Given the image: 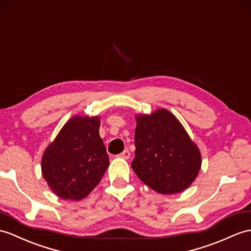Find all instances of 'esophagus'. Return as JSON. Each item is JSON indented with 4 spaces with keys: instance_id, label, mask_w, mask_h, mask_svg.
<instances>
[{
    "instance_id": "1",
    "label": "esophagus",
    "mask_w": 251,
    "mask_h": 251,
    "mask_svg": "<svg viewBox=\"0 0 251 251\" xmlns=\"http://www.w3.org/2000/svg\"><path fill=\"white\" fill-rule=\"evenodd\" d=\"M119 157H122V158H126V160H127V158H130L131 156V153L129 150H125L124 152H121V153L118 155Z\"/></svg>"
}]
</instances>
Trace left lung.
<instances>
[{"instance_id":"obj_1","label":"left lung","mask_w":251,"mask_h":251,"mask_svg":"<svg viewBox=\"0 0 251 251\" xmlns=\"http://www.w3.org/2000/svg\"><path fill=\"white\" fill-rule=\"evenodd\" d=\"M134 173L163 195L184 191L197 178L200 151L184 127L166 109L137 117Z\"/></svg>"}]
</instances>
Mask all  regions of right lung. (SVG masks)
<instances>
[{
	"mask_svg": "<svg viewBox=\"0 0 251 251\" xmlns=\"http://www.w3.org/2000/svg\"><path fill=\"white\" fill-rule=\"evenodd\" d=\"M98 117H73L42 156V176L62 199L81 200L98 185L108 167Z\"/></svg>",
	"mask_w": 251,
	"mask_h": 251,
	"instance_id": "obj_1",
	"label": "right lung"
}]
</instances>
